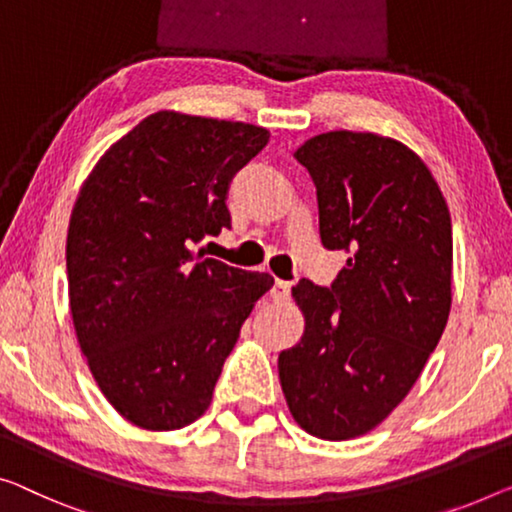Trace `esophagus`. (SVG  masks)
<instances>
[{"instance_id": "esophagus-1", "label": "esophagus", "mask_w": 512, "mask_h": 512, "mask_svg": "<svg viewBox=\"0 0 512 512\" xmlns=\"http://www.w3.org/2000/svg\"><path fill=\"white\" fill-rule=\"evenodd\" d=\"M289 294H292V282L276 280V285H273V289H271V299L273 301H287Z\"/></svg>"}]
</instances>
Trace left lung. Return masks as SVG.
Here are the masks:
<instances>
[{"label": "left lung", "mask_w": 512, "mask_h": 512, "mask_svg": "<svg viewBox=\"0 0 512 512\" xmlns=\"http://www.w3.org/2000/svg\"><path fill=\"white\" fill-rule=\"evenodd\" d=\"M294 158L315 181L324 248L349 259L331 287L292 289L305 331L278 356L280 384L305 432L345 441L407 398L446 329L451 213L427 165L391 137L322 133Z\"/></svg>", "instance_id": "obj_1"}]
</instances>
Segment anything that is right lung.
Returning <instances> with one entry per match:
<instances>
[{"mask_svg":"<svg viewBox=\"0 0 512 512\" xmlns=\"http://www.w3.org/2000/svg\"><path fill=\"white\" fill-rule=\"evenodd\" d=\"M269 142L243 121L156 112L105 151L68 223L66 273L82 354L105 398L144 430L207 411L269 273L193 253L232 227L234 174Z\"/></svg>","mask_w":512,"mask_h":512,"instance_id":"1","label":"right lung"}]
</instances>
